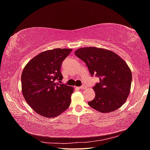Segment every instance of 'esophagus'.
<instances>
[{"mask_svg": "<svg viewBox=\"0 0 150 150\" xmlns=\"http://www.w3.org/2000/svg\"><path fill=\"white\" fill-rule=\"evenodd\" d=\"M79 88L81 89H84L86 88V85H83V86H80V87H79Z\"/></svg>", "mask_w": 150, "mask_h": 150, "instance_id": "1", "label": "esophagus"}]
</instances>
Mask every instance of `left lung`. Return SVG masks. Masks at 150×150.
<instances>
[{
    "instance_id": "left-lung-1",
    "label": "left lung",
    "mask_w": 150,
    "mask_h": 150,
    "mask_svg": "<svg viewBox=\"0 0 150 150\" xmlns=\"http://www.w3.org/2000/svg\"><path fill=\"white\" fill-rule=\"evenodd\" d=\"M76 56L83 61L90 74L99 78L93 88L95 98L89 105L101 112H111L125 103L130 92L132 74L126 62L110 50L87 47L78 49Z\"/></svg>"
}]
</instances>
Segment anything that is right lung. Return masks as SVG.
<instances>
[{
  "mask_svg": "<svg viewBox=\"0 0 150 150\" xmlns=\"http://www.w3.org/2000/svg\"><path fill=\"white\" fill-rule=\"evenodd\" d=\"M71 49H54L35 56L26 64L21 76L22 91L26 102L45 117L57 116L69 108L74 88L61 83L62 61Z\"/></svg>",
  "mask_w": 150,
  "mask_h": 150,
  "instance_id": "obj_1",
  "label": "right lung"
}]
</instances>
